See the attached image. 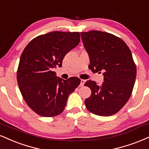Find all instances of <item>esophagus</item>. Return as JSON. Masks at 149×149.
Returning <instances> with one entry per match:
<instances>
[{
  "label": "esophagus",
  "mask_w": 149,
  "mask_h": 149,
  "mask_svg": "<svg viewBox=\"0 0 149 149\" xmlns=\"http://www.w3.org/2000/svg\"><path fill=\"white\" fill-rule=\"evenodd\" d=\"M85 80H80V86H81V87H82V86L84 85V84H85Z\"/></svg>",
  "instance_id": "34e87169"
}]
</instances>
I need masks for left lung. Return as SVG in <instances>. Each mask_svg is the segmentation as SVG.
Segmentation results:
<instances>
[{
  "label": "left lung",
  "mask_w": 149,
  "mask_h": 149,
  "mask_svg": "<svg viewBox=\"0 0 149 149\" xmlns=\"http://www.w3.org/2000/svg\"><path fill=\"white\" fill-rule=\"evenodd\" d=\"M90 60L89 68L93 72H103V82L85 83L92 91L85 104L89 112L98 116L116 114L131 96L137 68L130 48L119 37L105 32L92 30L80 33Z\"/></svg>",
  "instance_id": "left-lung-1"
}]
</instances>
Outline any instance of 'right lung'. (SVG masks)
Wrapping results in <instances>:
<instances>
[{
	"label": "right lung",
	"instance_id": "right-lung-1",
	"mask_svg": "<svg viewBox=\"0 0 149 149\" xmlns=\"http://www.w3.org/2000/svg\"><path fill=\"white\" fill-rule=\"evenodd\" d=\"M80 41L78 32L54 31L34 38L23 50L17 82L27 105L39 115L52 117L62 113L69 94L80 85L78 78L63 80L53 71L62 67L64 56Z\"/></svg>",
	"mask_w": 149,
	"mask_h": 149
}]
</instances>
